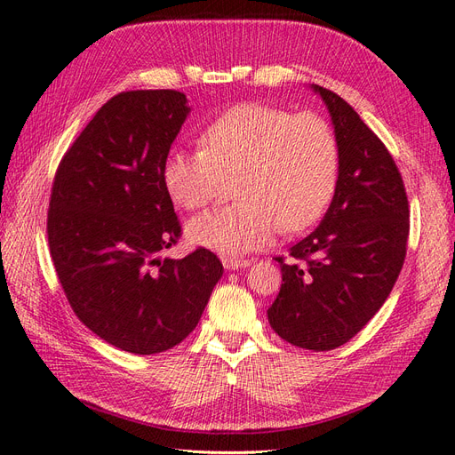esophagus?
Instances as JSON below:
<instances>
[{
	"label": "esophagus",
	"instance_id": "1",
	"mask_svg": "<svg viewBox=\"0 0 455 455\" xmlns=\"http://www.w3.org/2000/svg\"><path fill=\"white\" fill-rule=\"evenodd\" d=\"M222 261H224L226 269H239V267H249L251 266V259L239 258V256H224Z\"/></svg>",
	"mask_w": 455,
	"mask_h": 455
}]
</instances>
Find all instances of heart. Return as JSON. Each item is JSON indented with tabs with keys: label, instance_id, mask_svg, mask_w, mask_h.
I'll use <instances>...</instances> for the list:
<instances>
[{
	"label": "heart",
	"instance_id": "b5f03b06",
	"mask_svg": "<svg viewBox=\"0 0 455 455\" xmlns=\"http://www.w3.org/2000/svg\"><path fill=\"white\" fill-rule=\"evenodd\" d=\"M203 149L172 151L163 182L186 211L206 209L239 180L243 203L188 224V239L222 254L269 243L283 228L299 233L319 222L334 199L339 146L315 112L243 102L214 117L199 136Z\"/></svg>",
	"mask_w": 455,
	"mask_h": 455
}]
</instances>
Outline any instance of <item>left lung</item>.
<instances>
[{"label":"left lung","mask_w":455,"mask_h":455,"mask_svg":"<svg viewBox=\"0 0 455 455\" xmlns=\"http://www.w3.org/2000/svg\"><path fill=\"white\" fill-rule=\"evenodd\" d=\"M339 178L319 228L283 256V284L267 309L271 328L301 349L330 351L366 326L391 294L406 258L410 211L393 156L355 109L324 87Z\"/></svg>","instance_id":"1"}]
</instances>
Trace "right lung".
Listing matches in <instances>:
<instances>
[{
  "mask_svg": "<svg viewBox=\"0 0 455 455\" xmlns=\"http://www.w3.org/2000/svg\"><path fill=\"white\" fill-rule=\"evenodd\" d=\"M186 102L171 89L116 94L52 180L47 237L62 291L81 323L134 355L167 351L194 332L224 273L203 246L157 258L182 235L163 171Z\"/></svg>",
  "mask_w": 455,
  "mask_h": 455,
  "instance_id": "add662e5",
  "label": "right lung"
}]
</instances>
